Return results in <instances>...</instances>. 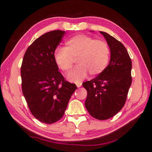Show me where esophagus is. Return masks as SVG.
Instances as JSON below:
<instances>
[{"label":"esophagus","mask_w":152,"mask_h":152,"mask_svg":"<svg viewBox=\"0 0 152 152\" xmlns=\"http://www.w3.org/2000/svg\"><path fill=\"white\" fill-rule=\"evenodd\" d=\"M76 86L78 88H79V87H80L82 86V82H79V83H76Z\"/></svg>","instance_id":"34e87169"}]
</instances>
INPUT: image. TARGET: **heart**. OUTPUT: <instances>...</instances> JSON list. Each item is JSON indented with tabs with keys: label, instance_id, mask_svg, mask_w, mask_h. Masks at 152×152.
Instances as JSON below:
<instances>
[{
	"label": "heart",
	"instance_id": "1",
	"mask_svg": "<svg viewBox=\"0 0 152 152\" xmlns=\"http://www.w3.org/2000/svg\"><path fill=\"white\" fill-rule=\"evenodd\" d=\"M110 58V50L103 41L95 40L85 35H78L66 43V47L59 48L54 53L56 65L64 72L72 68L75 60L79 65L68 74L67 78L80 82L88 75L96 76L107 68Z\"/></svg>",
	"mask_w": 152,
	"mask_h": 152
}]
</instances>
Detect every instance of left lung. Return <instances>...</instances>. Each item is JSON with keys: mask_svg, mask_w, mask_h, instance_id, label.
<instances>
[{"mask_svg": "<svg viewBox=\"0 0 152 152\" xmlns=\"http://www.w3.org/2000/svg\"><path fill=\"white\" fill-rule=\"evenodd\" d=\"M100 33L109 46V64L102 73L82 86L87 91L85 107L90 115L96 119L106 120L124 106L132 82V63L121 43L107 33Z\"/></svg>", "mask_w": 152, "mask_h": 152, "instance_id": "8db88e82", "label": "left lung"}]
</instances>
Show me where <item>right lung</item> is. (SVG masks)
Returning <instances> with one entry per match:
<instances>
[{
	"label": "right lung",
	"instance_id": "obj_1",
	"mask_svg": "<svg viewBox=\"0 0 152 152\" xmlns=\"http://www.w3.org/2000/svg\"><path fill=\"white\" fill-rule=\"evenodd\" d=\"M64 34V31L56 30L38 37L25 51L20 68L22 91L30 111L47 124L61 119L77 88L65 80L54 60Z\"/></svg>",
	"mask_w": 152,
	"mask_h": 152
}]
</instances>
